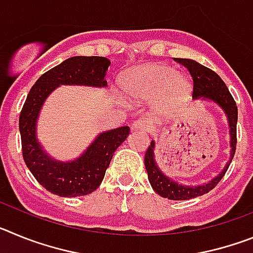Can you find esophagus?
Instances as JSON below:
<instances>
[{
	"mask_svg": "<svg viewBox=\"0 0 253 253\" xmlns=\"http://www.w3.org/2000/svg\"><path fill=\"white\" fill-rule=\"evenodd\" d=\"M148 128H149L148 122H147V120H144V119L135 120V122L133 123V125H131V129H133V130L146 131V130H148Z\"/></svg>",
	"mask_w": 253,
	"mask_h": 253,
	"instance_id": "1",
	"label": "esophagus"
}]
</instances>
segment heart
<instances>
[{
  "label": "heart",
  "mask_w": 253,
  "mask_h": 253,
  "mask_svg": "<svg viewBox=\"0 0 253 253\" xmlns=\"http://www.w3.org/2000/svg\"><path fill=\"white\" fill-rule=\"evenodd\" d=\"M124 92L129 100L146 102L156 100L154 111L167 114L182 104L191 95V82L178 76L173 67L154 63L133 69L124 78Z\"/></svg>",
  "instance_id": "1"
}]
</instances>
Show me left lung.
Listing matches in <instances>:
<instances>
[{
    "label": "left lung",
    "instance_id": "left-lung-1",
    "mask_svg": "<svg viewBox=\"0 0 253 253\" xmlns=\"http://www.w3.org/2000/svg\"><path fill=\"white\" fill-rule=\"evenodd\" d=\"M176 62L189 69L190 75L194 81L193 99L202 100V101H210L220 107V110L224 113L227 118L228 126H229V160L225 163L223 169L219 172L215 177L203 185H184L176 180H172L167 175H165L162 169L158 167L156 162V142L152 139L151 146L148 147L144 156V166H146L148 180L152 189L162 198H167L169 200H189V199L198 198L204 194L209 193L210 190L216 186L219 181L222 180L228 167L233 160L234 152L237 144V119H238V110H237L236 102L232 97L231 92L227 88L222 78L219 77L211 69L207 68L203 64L198 63L194 59L186 58H176Z\"/></svg>",
    "mask_w": 253,
    "mask_h": 253
}]
</instances>
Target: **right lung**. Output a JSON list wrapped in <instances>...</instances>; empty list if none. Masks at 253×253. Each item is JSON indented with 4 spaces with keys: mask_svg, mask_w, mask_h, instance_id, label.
Segmentation results:
<instances>
[{
    "mask_svg": "<svg viewBox=\"0 0 253 253\" xmlns=\"http://www.w3.org/2000/svg\"><path fill=\"white\" fill-rule=\"evenodd\" d=\"M110 60L105 57H72L40 76L31 87L19 119L22 157L37 181L51 194L75 198L91 194L104 180L114 152L129 135V126L100 133L77 158L59 161L49 156L38 140V119L55 88L67 86L106 87Z\"/></svg>",
    "mask_w": 253,
    "mask_h": 253,
    "instance_id": "1",
    "label": "right lung"
}]
</instances>
